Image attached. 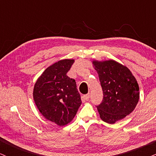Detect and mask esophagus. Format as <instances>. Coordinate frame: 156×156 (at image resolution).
Returning a JSON list of instances; mask_svg holds the SVG:
<instances>
[{
  "label": "esophagus",
  "instance_id": "34e87169",
  "mask_svg": "<svg viewBox=\"0 0 156 156\" xmlns=\"http://www.w3.org/2000/svg\"><path fill=\"white\" fill-rule=\"evenodd\" d=\"M83 98L85 101H88L90 99V93H87V94H86L83 96Z\"/></svg>",
  "mask_w": 156,
  "mask_h": 156
}]
</instances>
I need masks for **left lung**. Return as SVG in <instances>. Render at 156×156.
I'll return each instance as SVG.
<instances>
[{
  "label": "left lung",
  "mask_w": 156,
  "mask_h": 156,
  "mask_svg": "<svg viewBox=\"0 0 156 156\" xmlns=\"http://www.w3.org/2000/svg\"><path fill=\"white\" fill-rule=\"evenodd\" d=\"M103 90V100L96 106L100 118L113 124L132 112L140 99V87L127 67L115 60L93 61Z\"/></svg>",
  "instance_id": "obj_1"
}]
</instances>
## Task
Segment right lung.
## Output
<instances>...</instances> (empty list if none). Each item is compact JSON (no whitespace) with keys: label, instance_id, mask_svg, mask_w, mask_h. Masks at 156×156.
Wrapping results in <instances>:
<instances>
[{"label":"right lung","instance_id":"1","mask_svg":"<svg viewBox=\"0 0 156 156\" xmlns=\"http://www.w3.org/2000/svg\"><path fill=\"white\" fill-rule=\"evenodd\" d=\"M74 60H60L47 68L34 88V99L41 115L58 126H65L74 118L82 104L74 79L67 76Z\"/></svg>","mask_w":156,"mask_h":156}]
</instances>
